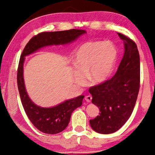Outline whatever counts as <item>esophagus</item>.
Instances as JSON below:
<instances>
[{
  "label": "esophagus",
  "mask_w": 155,
  "mask_h": 155,
  "mask_svg": "<svg viewBox=\"0 0 155 155\" xmlns=\"http://www.w3.org/2000/svg\"><path fill=\"white\" fill-rule=\"evenodd\" d=\"M85 99L86 102H87V103H91V99H92V97H91V96H86Z\"/></svg>",
  "instance_id": "1"
}]
</instances>
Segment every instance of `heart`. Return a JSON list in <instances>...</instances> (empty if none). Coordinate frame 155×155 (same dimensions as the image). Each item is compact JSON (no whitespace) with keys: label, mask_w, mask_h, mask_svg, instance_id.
<instances>
[{"label":"heart","mask_w":155,"mask_h":155,"mask_svg":"<svg viewBox=\"0 0 155 155\" xmlns=\"http://www.w3.org/2000/svg\"><path fill=\"white\" fill-rule=\"evenodd\" d=\"M117 51L110 41H87L74 54L73 78L76 84L83 85L85 77L91 82L101 84L108 79L114 70Z\"/></svg>","instance_id":"obj_1"}]
</instances>
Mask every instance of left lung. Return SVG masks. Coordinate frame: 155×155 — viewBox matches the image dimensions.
<instances>
[{
	"instance_id": "1",
	"label": "left lung",
	"mask_w": 155,
	"mask_h": 155,
	"mask_svg": "<svg viewBox=\"0 0 155 155\" xmlns=\"http://www.w3.org/2000/svg\"><path fill=\"white\" fill-rule=\"evenodd\" d=\"M124 41V53L111 79L90 88L91 102L100 109L99 115L90 120L94 130L110 134L118 130L129 118L137 101L140 83V59L137 45L117 33Z\"/></svg>"
}]
</instances>
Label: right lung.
I'll return each instance as SVG.
<instances>
[{
  "label": "right lung",
  "mask_w": 155,
  "mask_h": 155,
  "mask_svg": "<svg viewBox=\"0 0 155 155\" xmlns=\"http://www.w3.org/2000/svg\"><path fill=\"white\" fill-rule=\"evenodd\" d=\"M85 33V30L81 29L42 32L31 38L23 50L18 68V87L26 114L35 128L41 132L47 134H57L64 130L69 124L73 111L82 105L85 96L81 95L67 100L58 105L49 108L36 105L28 96L25 88L23 77L25 57L43 47L70 44Z\"/></svg>",
  "instance_id": "right-lung-1"
}]
</instances>
